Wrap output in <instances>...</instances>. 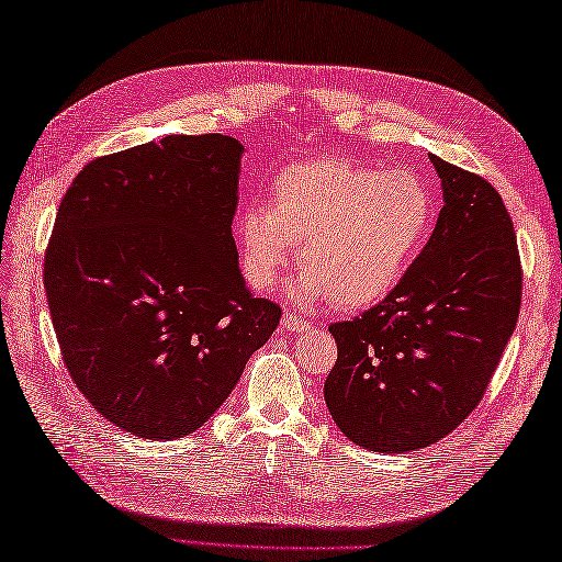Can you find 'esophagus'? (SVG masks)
Segmentation results:
<instances>
[{"label": "esophagus", "mask_w": 562, "mask_h": 562, "mask_svg": "<svg viewBox=\"0 0 562 562\" xmlns=\"http://www.w3.org/2000/svg\"><path fill=\"white\" fill-rule=\"evenodd\" d=\"M282 328L284 330H306L308 321H304L302 316H294V314H284L282 316Z\"/></svg>", "instance_id": "obj_1"}]
</instances>
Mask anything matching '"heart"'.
Listing matches in <instances>:
<instances>
[{
    "label": "heart",
    "mask_w": 562,
    "mask_h": 562,
    "mask_svg": "<svg viewBox=\"0 0 562 562\" xmlns=\"http://www.w3.org/2000/svg\"><path fill=\"white\" fill-rule=\"evenodd\" d=\"M435 200L408 169L381 171L345 159L290 166L272 205H250L238 222L241 268L268 290L304 244L306 270L290 284L296 304L333 296L342 308L374 304L396 288L432 229Z\"/></svg>",
    "instance_id": "b5f03b06"
}]
</instances>
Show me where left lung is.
<instances>
[{"label":"left lung","instance_id":"left-lung-1","mask_svg":"<svg viewBox=\"0 0 562 562\" xmlns=\"http://www.w3.org/2000/svg\"><path fill=\"white\" fill-rule=\"evenodd\" d=\"M445 190L435 232L376 306L330 324L324 398L340 432L381 453L447 437L481 403L521 304L515 226L497 190L429 157Z\"/></svg>","mask_w":562,"mask_h":562}]
</instances>
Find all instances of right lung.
I'll return each instance as SVG.
<instances>
[{
  "mask_svg": "<svg viewBox=\"0 0 562 562\" xmlns=\"http://www.w3.org/2000/svg\"><path fill=\"white\" fill-rule=\"evenodd\" d=\"M244 145L169 135L83 166L59 202L45 294L63 360L105 420L195 432L280 324L238 270Z\"/></svg>",
  "mask_w": 562,
  "mask_h": 562,
  "instance_id": "obj_1",
  "label": "right lung"
}]
</instances>
